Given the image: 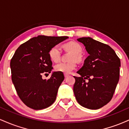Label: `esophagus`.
I'll return each instance as SVG.
<instances>
[{
  "label": "esophagus",
  "instance_id": "34e87169",
  "mask_svg": "<svg viewBox=\"0 0 129 129\" xmlns=\"http://www.w3.org/2000/svg\"><path fill=\"white\" fill-rule=\"evenodd\" d=\"M64 76L65 78H67V77L69 76V75H68V74H64Z\"/></svg>",
  "mask_w": 129,
  "mask_h": 129
}]
</instances>
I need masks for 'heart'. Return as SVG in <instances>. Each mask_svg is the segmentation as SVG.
<instances>
[{"instance_id":"obj_1","label":"heart","mask_w":129,"mask_h":129,"mask_svg":"<svg viewBox=\"0 0 129 129\" xmlns=\"http://www.w3.org/2000/svg\"><path fill=\"white\" fill-rule=\"evenodd\" d=\"M63 47L65 49L72 52L70 57L69 62H60L54 66L56 72L63 73H70L76 67L77 61H80L82 58L81 53L82 47L78 42L75 41H70L63 44ZM48 55L52 61L57 62L60 59V51L57 46H54L50 48L48 51Z\"/></svg>"}]
</instances>
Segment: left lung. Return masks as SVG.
Masks as SVG:
<instances>
[{"label": "left lung", "mask_w": 129, "mask_h": 129, "mask_svg": "<svg viewBox=\"0 0 129 129\" xmlns=\"http://www.w3.org/2000/svg\"><path fill=\"white\" fill-rule=\"evenodd\" d=\"M89 54L83 67L74 76L73 92L82 107L96 110L110 101L119 79L120 59L109 45L92 38L78 39ZM88 79L86 83L85 79Z\"/></svg>", "instance_id": "1"}]
</instances>
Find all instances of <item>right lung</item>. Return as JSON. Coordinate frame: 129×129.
Returning a JSON list of instances; mask_svg holds the SVG:
<instances>
[{"instance_id":"obj_1","label":"right lung","mask_w":129,"mask_h":129,"mask_svg":"<svg viewBox=\"0 0 129 129\" xmlns=\"http://www.w3.org/2000/svg\"><path fill=\"white\" fill-rule=\"evenodd\" d=\"M67 38L38 36L21 44L14 53L10 62L11 79L19 98L27 107L41 110L55 101L64 75L54 72L48 80L43 79L42 75L53 69L50 48Z\"/></svg>"}]
</instances>
